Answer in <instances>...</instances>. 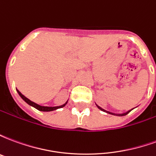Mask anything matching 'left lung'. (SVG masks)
I'll list each match as a JSON object with an SVG mask.
<instances>
[{"label": "left lung", "instance_id": "left-lung-1", "mask_svg": "<svg viewBox=\"0 0 156 156\" xmlns=\"http://www.w3.org/2000/svg\"><path fill=\"white\" fill-rule=\"evenodd\" d=\"M97 107H98V108H99V109H101V110H103V111H105V109H103V108H100V107H99V106H98V105H97ZM105 112H106V113H108V114H111V113H109V112H107V111H105ZM129 112H130V111L127 112V113H125V114H122V115H119V116H124V115H127V114H129ZM112 115H113V114H112ZM114 115H115V114H114Z\"/></svg>", "mask_w": 156, "mask_h": 156}]
</instances>
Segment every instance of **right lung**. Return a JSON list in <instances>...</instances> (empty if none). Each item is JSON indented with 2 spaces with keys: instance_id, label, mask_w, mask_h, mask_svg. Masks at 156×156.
Listing matches in <instances>:
<instances>
[{
  "instance_id": "add662e5",
  "label": "right lung",
  "mask_w": 156,
  "mask_h": 156,
  "mask_svg": "<svg viewBox=\"0 0 156 156\" xmlns=\"http://www.w3.org/2000/svg\"><path fill=\"white\" fill-rule=\"evenodd\" d=\"M17 93H18L19 95L21 96V98H22V99L26 102V103H27L29 105H31V106H32V107H34V108H36L37 109H38V110H40V111H44V112L53 111V110H56V109H58V108H62V107H64L65 105H67V103H66V104H64V105H61V106H58V107H45V106H40V105L35 104L34 102L31 101V100L28 99L27 98H26L25 96H24L23 94H21V92H19L18 90H17Z\"/></svg>"
}]
</instances>
